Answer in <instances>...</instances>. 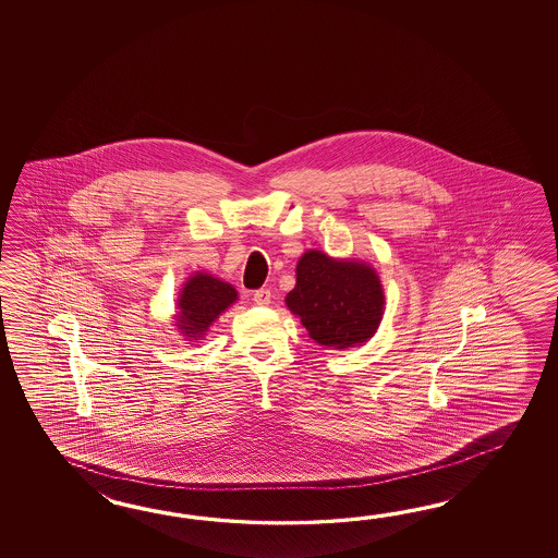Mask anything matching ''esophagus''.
Instances as JSON below:
<instances>
[{
  "label": "esophagus",
  "instance_id": "obj_1",
  "mask_svg": "<svg viewBox=\"0 0 558 558\" xmlns=\"http://www.w3.org/2000/svg\"><path fill=\"white\" fill-rule=\"evenodd\" d=\"M253 301L259 305V307H267L271 303V291L269 289H257L253 293Z\"/></svg>",
  "mask_w": 558,
  "mask_h": 558
}]
</instances>
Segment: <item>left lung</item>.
Masks as SVG:
<instances>
[{"label": "left lung", "mask_w": 558, "mask_h": 558, "mask_svg": "<svg viewBox=\"0 0 558 558\" xmlns=\"http://www.w3.org/2000/svg\"><path fill=\"white\" fill-rule=\"evenodd\" d=\"M284 301L317 343L335 349L365 343L385 305L379 277L368 265L332 262L320 251L301 257L295 289Z\"/></svg>", "instance_id": "obj_1"}]
</instances>
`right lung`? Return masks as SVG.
<instances>
[{
    "mask_svg": "<svg viewBox=\"0 0 558 558\" xmlns=\"http://www.w3.org/2000/svg\"><path fill=\"white\" fill-rule=\"evenodd\" d=\"M235 299L238 291L211 275L191 277L179 299V329L187 337H199Z\"/></svg>",
    "mask_w": 558,
    "mask_h": 558,
    "instance_id": "right-lung-1",
    "label": "right lung"
}]
</instances>
